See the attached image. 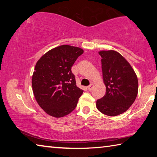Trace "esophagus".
Segmentation results:
<instances>
[{"mask_svg": "<svg viewBox=\"0 0 157 157\" xmlns=\"http://www.w3.org/2000/svg\"><path fill=\"white\" fill-rule=\"evenodd\" d=\"M94 85L93 84H91L88 87H87V89H89V91H92L93 89H94Z\"/></svg>", "mask_w": 157, "mask_h": 157, "instance_id": "obj_1", "label": "esophagus"}]
</instances>
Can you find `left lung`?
<instances>
[{
  "label": "left lung",
  "instance_id": "obj_1",
  "mask_svg": "<svg viewBox=\"0 0 157 157\" xmlns=\"http://www.w3.org/2000/svg\"><path fill=\"white\" fill-rule=\"evenodd\" d=\"M99 54L102 57L106 94L97 100V109L107 116L120 115L128 109L136 100L139 89L137 76L120 53L114 50H102Z\"/></svg>",
  "mask_w": 157,
  "mask_h": 157
}]
</instances>
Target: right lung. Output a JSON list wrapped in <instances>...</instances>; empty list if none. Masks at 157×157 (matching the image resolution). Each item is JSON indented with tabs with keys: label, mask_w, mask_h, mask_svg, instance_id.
<instances>
[{
	"label": "right lung",
	"mask_w": 157,
	"mask_h": 157,
	"mask_svg": "<svg viewBox=\"0 0 157 157\" xmlns=\"http://www.w3.org/2000/svg\"><path fill=\"white\" fill-rule=\"evenodd\" d=\"M83 52L78 47L63 45L49 50L36 62L33 91L37 103L48 115L61 118L75 109L83 90L76 86L71 67Z\"/></svg>",
	"instance_id": "add662e5"
}]
</instances>
